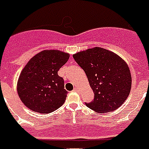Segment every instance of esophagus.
Wrapping results in <instances>:
<instances>
[{
	"mask_svg": "<svg viewBox=\"0 0 149 149\" xmlns=\"http://www.w3.org/2000/svg\"><path fill=\"white\" fill-rule=\"evenodd\" d=\"M73 91H75V92H78V91H79V89H78V87H75L74 89H73Z\"/></svg>",
	"mask_w": 149,
	"mask_h": 149,
	"instance_id": "obj_1",
	"label": "esophagus"
}]
</instances>
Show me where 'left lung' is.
<instances>
[{
    "label": "left lung",
    "instance_id": "8db88e82",
    "mask_svg": "<svg viewBox=\"0 0 149 149\" xmlns=\"http://www.w3.org/2000/svg\"><path fill=\"white\" fill-rule=\"evenodd\" d=\"M84 70L95 98L86 105L98 113L114 111L130 95L132 78L128 65L121 57L95 47L72 55Z\"/></svg>",
    "mask_w": 149,
    "mask_h": 149
}]
</instances>
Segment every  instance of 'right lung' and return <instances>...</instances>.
<instances>
[{
    "label": "right lung",
    "mask_w": 149,
    "mask_h": 149,
    "mask_svg": "<svg viewBox=\"0 0 149 149\" xmlns=\"http://www.w3.org/2000/svg\"><path fill=\"white\" fill-rule=\"evenodd\" d=\"M69 58L70 54L62 51L44 50L27 62L17 83L19 98L27 108L50 113L64 104L68 91L58 71Z\"/></svg>",
    "instance_id": "obj_1"
}]
</instances>
